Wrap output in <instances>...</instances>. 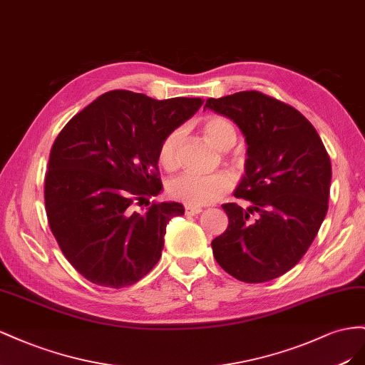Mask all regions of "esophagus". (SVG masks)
I'll list each match as a JSON object with an SVG mask.
<instances>
[{
    "label": "esophagus",
    "instance_id": "esophagus-1",
    "mask_svg": "<svg viewBox=\"0 0 365 365\" xmlns=\"http://www.w3.org/2000/svg\"><path fill=\"white\" fill-rule=\"evenodd\" d=\"M203 210L200 206H194V205H185V212L188 215H197L200 214Z\"/></svg>",
    "mask_w": 365,
    "mask_h": 365
}]
</instances>
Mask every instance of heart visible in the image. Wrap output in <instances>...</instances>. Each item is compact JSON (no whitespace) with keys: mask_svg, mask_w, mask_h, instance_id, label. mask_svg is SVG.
Listing matches in <instances>:
<instances>
[{"mask_svg":"<svg viewBox=\"0 0 365 365\" xmlns=\"http://www.w3.org/2000/svg\"><path fill=\"white\" fill-rule=\"evenodd\" d=\"M203 131L217 148L229 150L237 142V130L231 120L222 116H210L203 122ZM180 131L174 130L159 147V163L165 170H174L179 165ZM234 186V177L227 171L199 174L192 171L182 173L170 182L168 192L173 199L185 205H210L222 199Z\"/></svg>","mask_w":365,"mask_h":365,"instance_id":"obj_1","label":"heart"}]
</instances>
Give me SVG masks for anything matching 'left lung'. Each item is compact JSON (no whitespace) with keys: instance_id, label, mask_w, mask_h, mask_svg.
<instances>
[{"instance_id":"1","label":"left lung","mask_w":365,"mask_h":365,"mask_svg":"<svg viewBox=\"0 0 365 365\" xmlns=\"http://www.w3.org/2000/svg\"><path fill=\"white\" fill-rule=\"evenodd\" d=\"M205 108L234 120L247 143L234 195L249 206L222 205L229 225L211 243L217 263L245 283L281 277L307 252L327 214L324 143L298 110L259 91L211 98Z\"/></svg>"}]
</instances>
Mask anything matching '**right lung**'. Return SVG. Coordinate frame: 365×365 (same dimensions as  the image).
<instances>
[{
    "label": "right lung",
    "instance_id": "1",
    "mask_svg": "<svg viewBox=\"0 0 365 365\" xmlns=\"http://www.w3.org/2000/svg\"><path fill=\"white\" fill-rule=\"evenodd\" d=\"M202 103L113 90L58 134L46 173V212L62 254L91 283L127 287L159 262L166 223L183 206L151 203L138 213L133 205L150 204L162 191L160 143Z\"/></svg>",
    "mask_w": 365,
    "mask_h": 365
}]
</instances>
